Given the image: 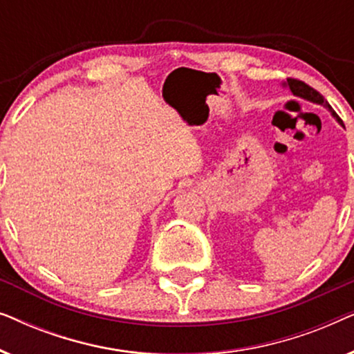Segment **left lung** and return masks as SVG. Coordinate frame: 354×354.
Returning a JSON list of instances; mask_svg holds the SVG:
<instances>
[{
	"mask_svg": "<svg viewBox=\"0 0 354 354\" xmlns=\"http://www.w3.org/2000/svg\"><path fill=\"white\" fill-rule=\"evenodd\" d=\"M282 86H285V88H288L295 96H298V98L311 101V103H314V104L324 106V108H326L327 111H330V114L333 115V118H335L337 122L340 124V125H343L342 124V119L335 114V111L332 109V106L327 103L326 98H324V96L319 93V91H316L314 88H311V86H309V85L304 84V82L295 80V79H288L287 82H285V84H282Z\"/></svg>",
	"mask_w": 354,
	"mask_h": 354,
	"instance_id": "8db88e82",
	"label": "left lung"
}]
</instances>
